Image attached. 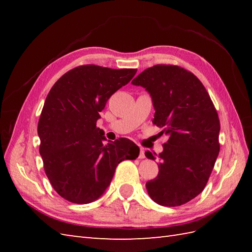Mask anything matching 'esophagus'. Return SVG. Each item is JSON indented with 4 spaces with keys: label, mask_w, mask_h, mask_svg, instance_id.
Segmentation results:
<instances>
[{
    "label": "esophagus",
    "mask_w": 252,
    "mask_h": 252,
    "mask_svg": "<svg viewBox=\"0 0 252 252\" xmlns=\"http://www.w3.org/2000/svg\"><path fill=\"white\" fill-rule=\"evenodd\" d=\"M138 158H140V159L145 158V151H144V149H142V148L140 151V155H138Z\"/></svg>",
    "instance_id": "esophagus-1"
}]
</instances>
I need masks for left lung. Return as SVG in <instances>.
<instances>
[{"label": "left lung", "instance_id": "1", "mask_svg": "<svg viewBox=\"0 0 252 252\" xmlns=\"http://www.w3.org/2000/svg\"><path fill=\"white\" fill-rule=\"evenodd\" d=\"M151 95L153 122L163 127L168 142L159 155L156 179L146 189L152 199L165 207L184 205L205 189L220 152V121L202 83L191 72L172 65L148 68L132 81Z\"/></svg>", "mask_w": 252, "mask_h": 252}]
</instances>
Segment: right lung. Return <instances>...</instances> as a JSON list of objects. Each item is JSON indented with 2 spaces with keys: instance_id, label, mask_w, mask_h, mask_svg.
<instances>
[{
  "instance_id": "right-lung-1",
  "label": "right lung",
  "mask_w": 252,
  "mask_h": 252,
  "mask_svg": "<svg viewBox=\"0 0 252 252\" xmlns=\"http://www.w3.org/2000/svg\"><path fill=\"white\" fill-rule=\"evenodd\" d=\"M135 73L136 69L80 66L63 74L47 94L37 125L40 155L52 186L65 199H98L117 165L140 155L127 138L104 145V131L96 126L107 100Z\"/></svg>"
}]
</instances>
